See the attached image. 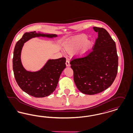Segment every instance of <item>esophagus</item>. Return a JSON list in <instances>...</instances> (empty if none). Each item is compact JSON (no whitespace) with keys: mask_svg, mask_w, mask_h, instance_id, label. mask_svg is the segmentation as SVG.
Masks as SVG:
<instances>
[{"mask_svg":"<svg viewBox=\"0 0 133 133\" xmlns=\"http://www.w3.org/2000/svg\"><path fill=\"white\" fill-rule=\"evenodd\" d=\"M66 66H68V67H69L70 66V64L69 60V59H67V60H66Z\"/></svg>","mask_w":133,"mask_h":133,"instance_id":"esophagus-1","label":"esophagus"}]
</instances>
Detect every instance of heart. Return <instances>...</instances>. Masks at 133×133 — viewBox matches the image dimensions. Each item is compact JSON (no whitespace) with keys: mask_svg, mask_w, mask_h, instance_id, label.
<instances>
[{"mask_svg":"<svg viewBox=\"0 0 133 133\" xmlns=\"http://www.w3.org/2000/svg\"><path fill=\"white\" fill-rule=\"evenodd\" d=\"M87 40V36H82L79 38L70 40L64 45V49L68 53H71L77 50ZM91 42L87 41L82 47L81 53V55L85 54L90 49L91 46Z\"/></svg>","mask_w":133,"mask_h":133,"instance_id":"heart-1","label":"heart"}]
</instances>
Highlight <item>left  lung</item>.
Wrapping results in <instances>:
<instances>
[{"label": "left lung", "mask_w": 133, "mask_h": 133, "mask_svg": "<svg viewBox=\"0 0 133 133\" xmlns=\"http://www.w3.org/2000/svg\"><path fill=\"white\" fill-rule=\"evenodd\" d=\"M98 33L93 50L85 57L71 61L74 81L83 94L94 95L108 88L118 72V56L116 45L107 31L94 27Z\"/></svg>", "instance_id": "8db88e82"}]
</instances>
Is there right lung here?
I'll return each mask as SVG.
<instances>
[{
    "mask_svg": "<svg viewBox=\"0 0 133 133\" xmlns=\"http://www.w3.org/2000/svg\"><path fill=\"white\" fill-rule=\"evenodd\" d=\"M36 37L53 38V34H41L36 31L26 32L15 45L13 57V70L16 82L20 88L29 95L42 98L51 94L57 87L60 76L66 68V58L49 59L43 68L36 72L28 71L21 61V53L24 43Z\"/></svg>",
    "mask_w": 133,
    "mask_h": 133,
    "instance_id": "obj_1",
    "label": "right lung"
}]
</instances>
